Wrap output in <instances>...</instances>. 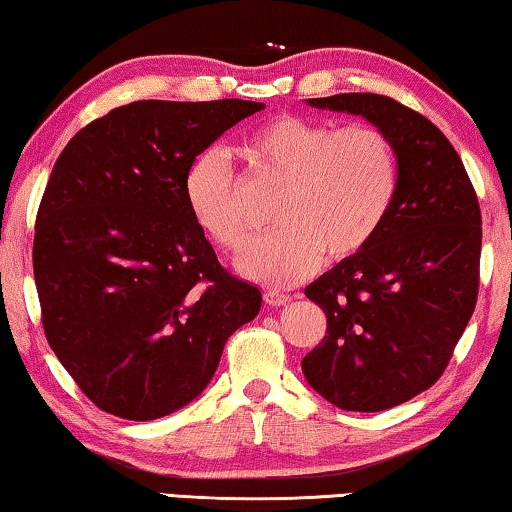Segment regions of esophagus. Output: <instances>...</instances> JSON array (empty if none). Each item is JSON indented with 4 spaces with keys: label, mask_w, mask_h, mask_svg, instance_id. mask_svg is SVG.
Segmentation results:
<instances>
[{
    "label": "esophagus",
    "mask_w": 512,
    "mask_h": 512,
    "mask_svg": "<svg viewBox=\"0 0 512 512\" xmlns=\"http://www.w3.org/2000/svg\"><path fill=\"white\" fill-rule=\"evenodd\" d=\"M264 301L269 303V305H273V308H280V305H285V303L292 301V296L282 294V292H278V289H266Z\"/></svg>",
    "instance_id": "esophagus-1"
}]
</instances>
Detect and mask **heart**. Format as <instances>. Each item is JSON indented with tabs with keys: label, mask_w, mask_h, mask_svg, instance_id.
<instances>
[{
	"label": "heart",
	"mask_w": 512,
	"mask_h": 512,
	"mask_svg": "<svg viewBox=\"0 0 512 512\" xmlns=\"http://www.w3.org/2000/svg\"><path fill=\"white\" fill-rule=\"evenodd\" d=\"M257 179L280 183L278 227L259 239L241 269L266 285H294L326 255L345 262L377 239L400 188L398 149L372 124L335 128L301 114H278L236 144ZM183 200L195 225L220 250L239 255L253 236L236 183L218 151L197 156L183 174Z\"/></svg>",
	"instance_id": "obj_1"
}]
</instances>
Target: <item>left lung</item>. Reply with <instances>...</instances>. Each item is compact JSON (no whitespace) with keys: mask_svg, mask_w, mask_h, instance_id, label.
<instances>
[{"mask_svg":"<svg viewBox=\"0 0 512 512\" xmlns=\"http://www.w3.org/2000/svg\"><path fill=\"white\" fill-rule=\"evenodd\" d=\"M308 103L361 114L386 131L398 149L400 188L377 239L305 287L324 310L326 335L301 368L335 407L391 409L444 375L474 315L478 197L453 144L421 112L379 94Z\"/></svg>","mask_w":512,"mask_h":512,"instance_id":"left-lung-1","label":"left lung"}]
</instances>
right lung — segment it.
<instances>
[{"label":"right lung","mask_w":512,"mask_h":512,"mask_svg":"<svg viewBox=\"0 0 512 512\" xmlns=\"http://www.w3.org/2000/svg\"><path fill=\"white\" fill-rule=\"evenodd\" d=\"M262 103L135 101L71 137L36 213L34 280L52 352L98 409L154 421L195 400L262 292L223 269L183 174Z\"/></svg>","instance_id":"right-lung-1"}]
</instances>
